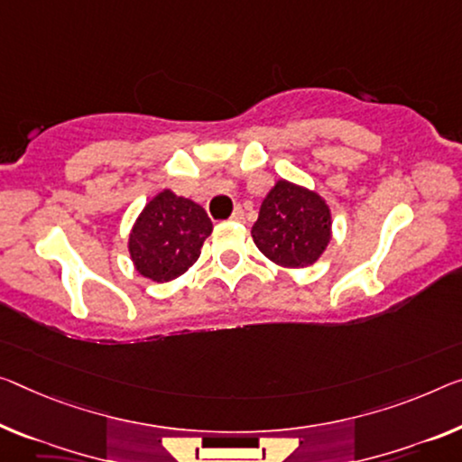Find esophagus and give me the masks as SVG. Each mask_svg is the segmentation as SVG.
Instances as JSON below:
<instances>
[{
	"label": "esophagus",
	"mask_w": 462,
	"mask_h": 462,
	"mask_svg": "<svg viewBox=\"0 0 462 462\" xmlns=\"http://www.w3.org/2000/svg\"><path fill=\"white\" fill-rule=\"evenodd\" d=\"M231 221H244V208L241 207H237L236 210H233V215H231Z\"/></svg>",
	"instance_id": "obj_1"
}]
</instances>
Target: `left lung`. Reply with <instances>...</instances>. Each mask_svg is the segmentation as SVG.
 I'll list each match as a JSON object with an SVG mask.
<instances>
[{"instance_id":"left-lung-1","label":"left lung","mask_w":462,"mask_h":462,"mask_svg":"<svg viewBox=\"0 0 462 462\" xmlns=\"http://www.w3.org/2000/svg\"><path fill=\"white\" fill-rule=\"evenodd\" d=\"M258 250L282 268H308L332 239V212L316 189L279 180L260 204L252 226Z\"/></svg>"}]
</instances>
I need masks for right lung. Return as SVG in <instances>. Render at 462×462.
I'll use <instances>...</instances> for the list:
<instances>
[{"label": "right lung", "mask_w": 462, "mask_h": 462, "mask_svg": "<svg viewBox=\"0 0 462 462\" xmlns=\"http://www.w3.org/2000/svg\"><path fill=\"white\" fill-rule=\"evenodd\" d=\"M210 233L212 221L200 204L162 189L138 215L127 237V252L138 274L169 282L200 258Z\"/></svg>", "instance_id": "1"}]
</instances>
